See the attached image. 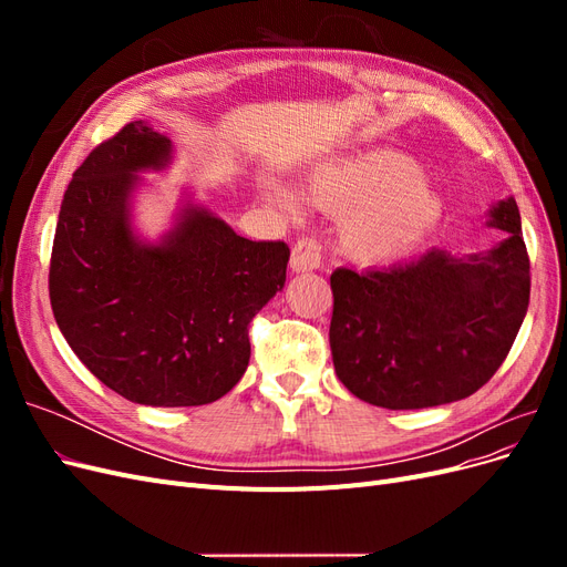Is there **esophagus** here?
Listing matches in <instances>:
<instances>
[{
    "label": "esophagus",
    "mask_w": 567,
    "mask_h": 567,
    "mask_svg": "<svg viewBox=\"0 0 567 567\" xmlns=\"http://www.w3.org/2000/svg\"><path fill=\"white\" fill-rule=\"evenodd\" d=\"M323 260V248L312 236H302L298 238V244L293 246V252H290V267L293 271H312L319 269Z\"/></svg>",
    "instance_id": "esophagus-1"
}]
</instances>
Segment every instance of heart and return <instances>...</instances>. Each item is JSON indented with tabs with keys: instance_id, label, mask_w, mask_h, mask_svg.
Returning <instances> with one entry per match:
<instances>
[{
	"instance_id": "1",
	"label": "heart",
	"mask_w": 567,
	"mask_h": 567,
	"mask_svg": "<svg viewBox=\"0 0 567 567\" xmlns=\"http://www.w3.org/2000/svg\"><path fill=\"white\" fill-rule=\"evenodd\" d=\"M267 196L298 215L296 196L267 182ZM310 198L323 210L346 215L342 246L359 260L381 262L414 250L442 217V200L416 163L394 151H369L317 169Z\"/></svg>"
}]
</instances>
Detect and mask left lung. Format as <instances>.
<instances>
[{
  "label": "left lung",
  "mask_w": 567,
  "mask_h": 567,
  "mask_svg": "<svg viewBox=\"0 0 567 567\" xmlns=\"http://www.w3.org/2000/svg\"><path fill=\"white\" fill-rule=\"evenodd\" d=\"M489 225L504 244L468 260L425 250L411 260L331 274V352L354 398L425 409L468 398L504 364L529 305V257L513 198Z\"/></svg>",
  "instance_id": "1"
}]
</instances>
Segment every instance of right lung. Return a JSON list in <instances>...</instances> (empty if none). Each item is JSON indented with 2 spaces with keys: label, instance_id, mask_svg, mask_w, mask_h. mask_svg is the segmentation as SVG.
Wrapping results in <instances>:
<instances>
[{
  "label": "right lung",
  "instance_id": "add662e5",
  "mask_svg": "<svg viewBox=\"0 0 567 567\" xmlns=\"http://www.w3.org/2000/svg\"><path fill=\"white\" fill-rule=\"evenodd\" d=\"M167 161L169 140L142 120L84 158L61 203L49 300L68 346L120 398L198 406L241 381L250 321L284 288L290 250L203 208H186L161 246H142L127 210L134 173Z\"/></svg>",
  "mask_w": 567,
  "mask_h": 567
}]
</instances>
